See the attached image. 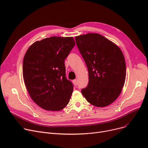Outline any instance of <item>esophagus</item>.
I'll use <instances>...</instances> for the list:
<instances>
[{"label":"esophagus","mask_w":148,"mask_h":148,"mask_svg":"<svg viewBox=\"0 0 148 148\" xmlns=\"http://www.w3.org/2000/svg\"><path fill=\"white\" fill-rule=\"evenodd\" d=\"M73 84H74V86H76L77 85V83H78V82H77V80L75 79V80H73Z\"/></svg>","instance_id":"34e87169"}]
</instances>
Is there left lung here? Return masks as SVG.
Listing matches in <instances>:
<instances>
[{"label":"left lung","instance_id":"left-lung-1","mask_svg":"<svg viewBox=\"0 0 148 148\" xmlns=\"http://www.w3.org/2000/svg\"><path fill=\"white\" fill-rule=\"evenodd\" d=\"M88 69V86L82 90L87 101L98 107L113 103L119 96L126 77V64L119 47L98 34L75 37Z\"/></svg>","mask_w":148,"mask_h":148}]
</instances>
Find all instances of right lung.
<instances>
[{
    "mask_svg": "<svg viewBox=\"0 0 148 148\" xmlns=\"http://www.w3.org/2000/svg\"><path fill=\"white\" fill-rule=\"evenodd\" d=\"M73 37L51 36L31 45L23 59V75L30 98L40 107L60 111L69 103L73 85L64 61L75 45Z\"/></svg>",
    "mask_w": 148,
    "mask_h": 148,
    "instance_id": "1",
    "label": "right lung"
}]
</instances>
